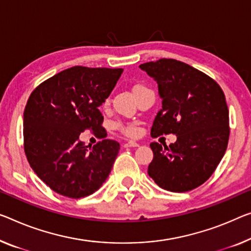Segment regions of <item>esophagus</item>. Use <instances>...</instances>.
I'll use <instances>...</instances> for the list:
<instances>
[{"instance_id": "1", "label": "esophagus", "mask_w": 251, "mask_h": 251, "mask_svg": "<svg viewBox=\"0 0 251 251\" xmlns=\"http://www.w3.org/2000/svg\"><path fill=\"white\" fill-rule=\"evenodd\" d=\"M138 146H139L138 142H136V141H132V140H130V141H128V142H125V144H123V147H125V148H129V147H138Z\"/></svg>"}]
</instances>
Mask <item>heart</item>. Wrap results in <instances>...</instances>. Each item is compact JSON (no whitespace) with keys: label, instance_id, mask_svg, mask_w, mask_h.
<instances>
[{"label":"heart","instance_id":"b5f03b06","mask_svg":"<svg viewBox=\"0 0 251 251\" xmlns=\"http://www.w3.org/2000/svg\"><path fill=\"white\" fill-rule=\"evenodd\" d=\"M145 86L144 85H140V84H138V85H134L133 86V93H137V92L141 91V90H145ZM115 129L120 131L121 133L126 134V136L128 137H133L136 136L138 133V128L137 126L134 125V123H123V122H118L115 123Z\"/></svg>","mask_w":251,"mask_h":251}]
</instances>
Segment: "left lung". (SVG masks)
I'll return each instance as SVG.
<instances>
[{
    "label": "left lung",
    "mask_w": 251,
    "mask_h": 251,
    "mask_svg": "<svg viewBox=\"0 0 251 251\" xmlns=\"http://www.w3.org/2000/svg\"><path fill=\"white\" fill-rule=\"evenodd\" d=\"M140 67L158 84L161 109L151 137L176 134L174 144L151 142L148 174L169 192H188L210 178L228 146L229 110L219 84L176 59L163 58Z\"/></svg>",
    "instance_id": "1"
}]
</instances>
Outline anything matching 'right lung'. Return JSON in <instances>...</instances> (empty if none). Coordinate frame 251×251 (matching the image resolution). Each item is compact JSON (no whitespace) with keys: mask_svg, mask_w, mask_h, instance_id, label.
Here are the masks:
<instances>
[{"mask_svg":"<svg viewBox=\"0 0 251 251\" xmlns=\"http://www.w3.org/2000/svg\"><path fill=\"white\" fill-rule=\"evenodd\" d=\"M122 68L74 66L34 88L23 113L25 152L38 177L71 199L98 191L109 176L120 145L104 139L88 148L80 132L101 134L105 102Z\"/></svg>","mask_w":251,"mask_h":251,"instance_id":"obj_1","label":"right lung"}]
</instances>
